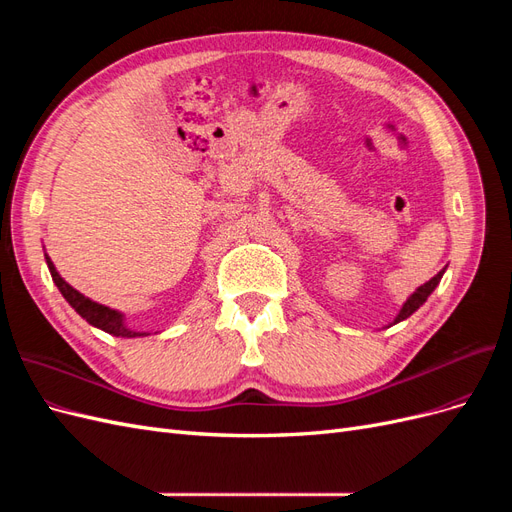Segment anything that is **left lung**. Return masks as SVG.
<instances>
[{
  "mask_svg": "<svg viewBox=\"0 0 512 512\" xmlns=\"http://www.w3.org/2000/svg\"><path fill=\"white\" fill-rule=\"evenodd\" d=\"M442 275H444V271H440L438 275H433L431 280H429V282H425L423 286H418V288L410 294L408 301L404 303V307L399 309V314H397V318L393 320V324H397V322H401V320L410 318V316L416 312V309L421 307V305L427 301L429 294H431L433 290H436V286H438V284H440V280H442Z\"/></svg>",
  "mask_w": 512,
  "mask_h": 512,
  "instance_id": "8db88e82",
  "label": "left lung"
}]
</instances>
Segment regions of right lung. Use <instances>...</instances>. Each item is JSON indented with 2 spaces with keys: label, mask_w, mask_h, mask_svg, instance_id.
I'll use <instances>...</instances> for the list:
<instances>
[{
  "label": "right lung",
  "mask_w": 512,
  "mask_h": 512,
  "mask_svg": "<svg viewBox=\"0 0 512 512\" xmlns=\"http://www.w3.org/2000/svg\"><path fill=\"white\" fill-rule=\"evenodd\" d=\"M46 265H49L53 282L59 288V292L64 294V299L74 307L76 314H79L81 318H85L91 324V327H98V329L106 331L108 335H115V337H141V335H149V333L128 329V324L123 322V314L117 312V309H111V307L91 301V299L85 297V294H81L79 290L72 288L64 280V277L57 273V269H55V265H53L49 256H46Z\"/></svg>",
  "instance_id": "1"
}]
</instances>
